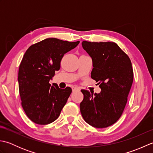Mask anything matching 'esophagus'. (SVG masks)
I'll list each match as a JSON object with an SVG mask.
<instances>
[{
  "instance_id": "34e87169",
  "label": "esophagus",
  "mask_w": 153,
  "mask_h": 153,
  "mask_svg": "<svg viewBox=\"0 0 153 153\" xmlns=\"http://www.w3.org/2000/svg\"><path fill=\"white\" fill-rule=\"evenodd\" d=\"M71 89H72V91L74 92H76V91H79V89L77 88L76 87H71Z\"/></svg>"
}]
</instances>
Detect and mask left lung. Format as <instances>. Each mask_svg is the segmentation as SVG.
<instances>
[{
    "label": "left lung",
    "mask_w": 153,
    "mask_h": 153,
    "mask_svg": "<svg viewBox=\"0 0 153 153\" xmlns=\"http://www.w3.org/2000/svg\"><path fill=\"white\" fill-rule=\"evenodd\" d=\"M82 47L93 60L91 78L98 82L99 93L82 89L80 111L93 127L104 128L118 121L125 108L134 80L129 56L113 42L83 41Z\"/></svg>",
    "instance_id": "left-lung-1"
}]
</instances>
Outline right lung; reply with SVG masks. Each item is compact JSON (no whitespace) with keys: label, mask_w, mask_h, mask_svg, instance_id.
<instances>
[{"label":"right lung","mask_w":153,"mask_h":153,"mask_svg":"<svg viewBox=\"0 0 153 153\" xmlns=\"http://www.w3.org/2000/svg\"><path fill=\"white\" fill-rule=\"evenodd\" d=\"M79 43L48 38L32 45L25 52L19 68V92L22 108L33 122L47 125L60 116L71 89H60L56 83L51 85L49 81L60 70L64 54Z\"/></svg>","instance_id":"right-lung-1"}]
</instances>
